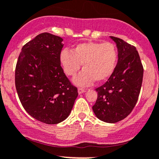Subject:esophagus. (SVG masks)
Returning a JSON list of instances; mask_svg holds the SVG:
<instances>
[{"instance_id": "esophagus-1", "label": "esophagus", "mask_w": 159, "mask_h": 159, "mask_svg": "<svg viewBox=\"0 0 159 159\" xmlns=\"http://www.w3.org/2000/svg\"><path fill=\"white\" fill-rule=\"evenodd\" d=\"M78 94H82L83 92H85V90H84V89H81V88H79V89H78Z\"/></svg>"}]
</instances>
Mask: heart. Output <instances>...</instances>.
<instances>
[{
  "label": "heart",
  "instance_id": "b5f03b06",
  "mask_svg": "<svg viewBox=\"0 0 159 159\" xmlns=\"http://www.w3.org/2000/svg\"><path fill=\"white\" fill-rule=\"evenodd\" d=\"M60 63L64 73L75 76L82 64L84 70L74 79L78 86L91 85L95 81H105L112 75L116 67L118 53L110 43L85 42L77 44L71 52L61 51Z\"/></svg>",
  "mask_w": 159,
  "mask_h": 159
}]
</instances>
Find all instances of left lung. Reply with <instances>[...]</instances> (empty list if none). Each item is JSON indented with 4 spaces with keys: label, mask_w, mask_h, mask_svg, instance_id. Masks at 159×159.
<instances>
[{
    "label": "left lung",
    "mask_w": 159,
    "mask_h": 159,
    "mask_svg": "<svg viewBox=\"0 0 159 159\" xmlns=\"http://www.w3.org/2000/svg\"><path fill=\"white\" fill-rule=\"evenodd\" d=\"M110 38L116 45L118 62L108 81L95 89L98 97L92 109L100 120L114 124L126 118L134 108L144 69L136 47L120 38Z\"/></svg>",
    "instance_id": "1"
}]
</instances>
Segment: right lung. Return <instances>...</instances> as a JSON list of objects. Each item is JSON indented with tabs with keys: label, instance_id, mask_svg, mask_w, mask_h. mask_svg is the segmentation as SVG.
<instances>
[{
	"label": "right lung",
	"instance_id": "right-lung-1",
	"mask_svg": "<svg viewBox=\"0 0 159 159\" xmlns=\"http://www.w3.org/2000/svg\"><path fill=\"white\" fill-rule=\"evenodd\" d=\"M62 42L48 32L36 35L22 47L15 68V87L23 108L47 124L67 119L78 95L61 66Z\"/></svg>",
	"mask_w": 159,
	"mask_h": 159
}]
</instances>
